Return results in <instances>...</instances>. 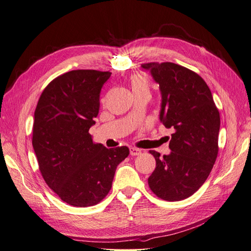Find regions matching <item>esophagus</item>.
<instances>
[{"label":"esophagus","instance_id":"1","mask_svg":"<svg viewBox=\"0 0 251 251\" xmlns=\"http://www.w3.org/2000/svg\"><path fill=\"white\" fill-rule=\"evenodd\" d=\"M130 154L132 156H138L141 154V151L139 149H136V148H130Z\"/></svg>","mask_w":251,"mask_h":251}]
</instances>
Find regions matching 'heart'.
Masks as SVG:
<instances>
[{"instance_id":"1","label":"heart","mask_w":251,"mask_h":251,"mask_svg":"<svg viewBox=\"0 0 251 251\" xmlns=\"http://www.w3.org/2000/svg\"><path fill=\"white\" fill-rule=\"evenodd\" d=\"M131 87L133 90V93L141 92V91H148L149 92V80L143 74H135L133 75L131 79Z\"/></svg>"}]
</instances>
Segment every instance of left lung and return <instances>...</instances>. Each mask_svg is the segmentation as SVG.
Listing matches in <instances>:
<instances>
[{
    "label": "left lung",
    "instance_id": "1",
    "mask_svg": "<svg viewBox=\"0 0 251 251\" xmlns=\"http://www.w3.org/2000/svg\"><path fill=\"white\" fill-rule=\"evenodd\" d=\"M161 92L160 120L174 127L171 154L150 151L156 168L149 186L158 198H188L209 176L218 156L220 113L206 82L196 72L174 63L142 64Z\"/></svg>",
    "mask_w": 251,
    "mask_h": 251
}]
</instances>
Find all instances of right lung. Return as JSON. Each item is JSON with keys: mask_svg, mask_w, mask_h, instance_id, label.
I'll return each instance as SVG.
<instances>
[{"mask_svg": "<svg viewBox=\"0 0 251 251\" xmlns=\"http://www.w3.org/2000/svg\"><path fill=\"white\" fill-rule=\"evenodd\" d=\"M111 72L73 70L44 89L34 112L32 146L42 176L64 202L93 206L108 195L126 147L94 143L89 128L100 112V97Z\"/></svg>", "mask_w": 251, "mask_h": 251, "instance_id": "right-lung-1", "label": "right lung"}]
</instances>
